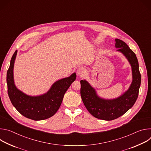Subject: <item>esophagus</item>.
I'll return each instance as SVG.
<instances>
[{
    "instance_id": "esophagus-1",
    "label": "esophagus",
    "mask_w": 151,
    "mask_h": 151,
    "mask_svg": "<svg viewBox=\"0 0 151 151\" xmlns=\"http://www.w3.org/2000/svg\"><path fill=\"white\" fill-rule=\"evenodd\" d=\"M77 73L78 74L82 76L83 75H85V73H86V71H85V69L83 68V67H79L78 69H77Z\"/></svg>"
}]
</instances>
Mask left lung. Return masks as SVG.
I'll list each match as a JSON object with an SVG mask.
<instances>
[{
	"mask_svg": "<svg viewBox=\"0 0 151 151\" xmlns=\"http://www.w3.org/2000/svg\"><path fill=\"white\" fill-rule=\"evenodd\" d=\"M115 42L117 51L125 55L132 66L133 81L128 90L116 99L106 100L99 97L87 81H81V96L85 107L95 118L106 121L116 119L132 107L138 97L141 83V75L135 53L124 41L116 39Z\"/></svg>",
	"mask_w": 151,
	"mask_h": 151,
	"instance_id": "left-lung-1",
	"label": "left lung"
}]
</instances>
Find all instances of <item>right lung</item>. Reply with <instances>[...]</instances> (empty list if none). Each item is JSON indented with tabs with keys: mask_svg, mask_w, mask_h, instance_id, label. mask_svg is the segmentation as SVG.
Instances as JSON below:
<instances>
[{
	"mask_svg": "<svg viewBox=\"0 0 151 151\" xmlns=\"http://www.w3.org/2000/svg\"><path fill=\"white\" fill-rule=\"evenodd\" d=\"M17 54V50L11 58L6 75L8 94L12 105L21 115L35 121L52 116L58 110L64 94L76 79V73L56 81L45 94L39 96H28L17 89L14 83L13 69Z\"/></svg>",
	"mask_w": 151,
	"mask_h": 151,
	"instance_id": "obj_1",
	"label": "right lung"
}]
</instances>
